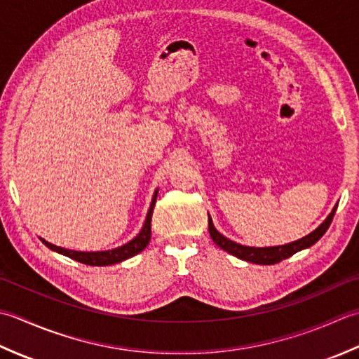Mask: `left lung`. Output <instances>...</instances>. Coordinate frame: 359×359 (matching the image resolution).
<instances>
[{
    "label": "left lung",
    "instance_id": "1",
    "mask_svg": "<svg viewBox=\"0 0 359 359\" xmlns=\"http://www.w3.org/2000/svg\"><path fill=\"white\" fill-rule=\"evenodd\" d=\"M336 208H338V204H336L333 210L328 214V217L323 222V224H320L319 228L314 229L313 232H310L309 236H305L296 241H291V243L282 245V246L252 248V246H243L240 243H236V241L226 238L223 233H220L215 229L210 215H209V233H210L212 240H214L215 243L222 248V250H224L226 252H229L232 255H236V257H238L241 260L257 263V265H274V263H279L283 259H288L292 254H296L299 251L305 250V248H310L316 243V241L327 232L328 226H330V223L333 220V215L336 212Z\"/></svg>",
    "mask_w": 359,
    "mask_h": 359
}]
</instances>
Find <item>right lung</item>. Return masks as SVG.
Wrapping results in <instances>:
<instances>
[{"label":"right lung","mask_w":359,"mask_h":359,"mask_svg":"<svg viewBox=\"0 0 359 359\" xmlns=\"http://www.w3.org/2000/svg\"><path fill=\"white\" fill-rule=\"evenodd\" d=\"M156 196H158V190H155V195H153L150 209L147 212V217H145V223L142 226L141 232H139L133 240H130L128 243L122 245L119 248H114V250L96 251V252H83V251L65 250V248L49 243V241H46L45 238H41V241L49 248V250H53L58 254L67 255V257H69L72 260L85 263V265L108 266V265H114V263H121V262L127 260L130 257H133V255L139 254L142 250H145V246L149 245L150 237H151V214H153V208H155V203H156Z\"/></svg>","instance_id":"obj_1"}]
</instances>
